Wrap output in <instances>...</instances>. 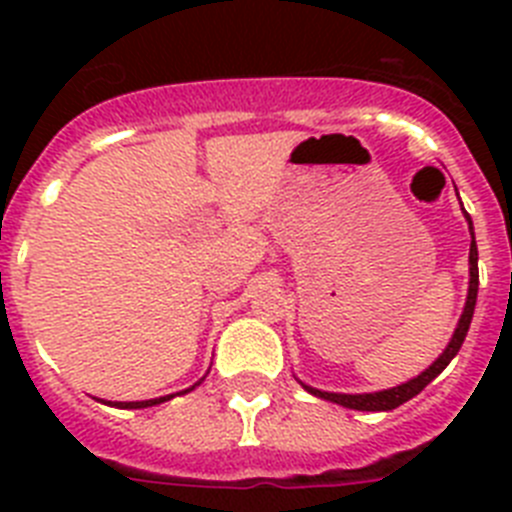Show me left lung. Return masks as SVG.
I'll return each mask as SVG.
<instances>
[{
    "instance_id": "left-lung-1",
    "label": "left lung",
    "mask_w": 512,
    "mask_h": 512,
    "mask_svg": "<svg viewBox=\"0 0 512 512\" xmlns=\"http://www.w3.org/2000/svg\"><path fill=\"white\" fill-rule=\"evenodd\" d=\"M464 210V207H461ZM464 217H467L469 223V233H472V246H469V292H467V302H464V312H461L459 323H456L454 336H451L449 346L443 348V354L433 361L425 372H420L418 377L408 379V382L397 384V387H390V390H379V392H361V395H343V392H323V390H315L310 384L300 382L310 395L315 397H323L328 402H336V405H343V408H351V410H366V413H382V410H395L400 408L402 402L413 400L420 390H423L425 384H431L438 374L449 366V361L459 354L461 343L467 338V330L469 323H472V315H474V305H477V289H479V269H477V241H474V228H472V217L469 212L464 210Z\"/></svg>"
}]
</instances>
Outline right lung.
I'll list each match as a JSON object with an SVG mask.
<instances>
[{
	"label": "right lung",
	"instance_id": "add662e5",
	"mask_svg": "<svg viewBox=\"0 0 512 512\" xmlns=\"http://www.w3.org/2000/svg\"><path fill=\"white\" fill-rule=\"evenodd\" d=\"M205 379V377H202ZM202 379L197 384H192V387H189V390H182V392H176V395H187V392H192L194 387H200L202 384ZM171 397L174 395H164V397H153V400H140V402H107V400H99V402H104V405H112V408H125V410H140V408H153V405H161V402H166V400H171Z\"/></svg>",
	"mask_w": 512,
	"mask_h": 512
}]
</instances>
